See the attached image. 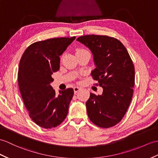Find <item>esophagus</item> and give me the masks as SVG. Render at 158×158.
Masks as SVG:
<instances>
[{
    "mask_svg": "<svg viewBox=\"0 0 158 158\" xmlns=\"http://www.w3.org/2000/svg\"><path fill=\"white\" fill-rule=\"evenodd\" d=\"M73 89H74V92L75 94L77 93L78 91L81 89V87H75L74 88H73Z\"/></svg>",
    "mask_w": 158,
    "mask_h": 158,
    "instance_id": "1",
    "label": "esophagus"
}]
</instances>
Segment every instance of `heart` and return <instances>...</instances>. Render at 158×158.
Masks as SVG:
<instances>
[{
    "label": "heart",
    "mask_w": 158,
    "mask_h": 158,
    "mask_svg": "<svg viewBox=\"0 0 158 158\" xmlns=\"http://www.w3.org/2000/svg\"><path fill=\"white\" fill-rule=\"evenodd\" d=\"M82 50H84V49H78L77 52H79V51H82Z\"/></svg>",
    "instance_id": "obj_1"
}]
</instances>
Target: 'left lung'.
<instances>
[{
	"instance_id": "left-lung-1",
	"label": "left lung",
	"mask_w": 158,
	"mask_h": 158,
	"mask_svg": "<svg viewBox=\"0 0 158 158\" xmlns=\"http://www.w3.org/2000/svg\"><path fill=\"white\" fill-rule=\"evenodd\" d=\"M89 48L96 67L91 75L103 88L102 95L90 93L86 102L88 117L101 128H110L123 119L130 105L135 85V67L118 40L107 35H86L77 39Z\"/></svg>"
}]
</instances>
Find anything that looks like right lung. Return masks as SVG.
Here are the masks:
<instances>
[{
  "instance_id": "obj_1",
  "label": "right lung",
  "mask_w": 158,
  "mask_h": 158,
  "mask_svg": "<svg viewBox=\"0 0 158 158\" xmlns=\"http://www.w3.org/2000/svg\"><path fill=\"white\" fill-rule=\"evenodd\" d=\"M76 38H56L36 42L25 50L19 62L18 84L29 116L38 126L52 129L67 116L73 88L56 96L50 84L60 69V56Z\"/></svg>"
}]
</instances>
